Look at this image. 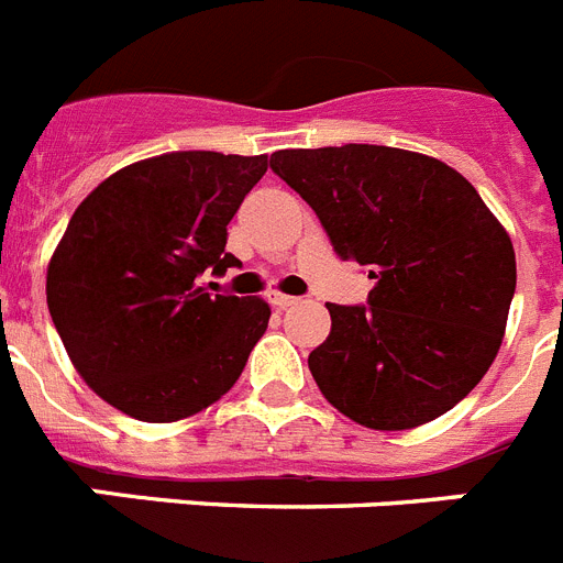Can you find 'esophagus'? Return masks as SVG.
Here are the masks:
<instances>
[{
  "mask_svg": "<svg viewBox=\"0 0 563 563\" xmlns=\"http://www.w3.org/2000/svg\"><path fill=\"white\" fill-rule=\"evenodd\" d=\"M271 305L276 307V310H287V307L298 305L296 296H285V292H271Z\"/></svg>",
  "mask_w": 563,
  "mask_h": 563,
  "instance_id": "1",
  "label": "esophagus"
}]
</instances>
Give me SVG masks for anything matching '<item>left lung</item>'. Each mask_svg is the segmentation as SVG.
Masks as SVG:
<instances>
[{"instance_id": "8db88e82", "label": "left lung", "mask_w": 563, "mask_h": 563, "mask_svg": "<svg viewBox=\"0 0 563 563\" xmlns=\"http://www.w3.org/2000/svg\"><path fill=\"white\" fill-rule=\"evenodd\" d=\"M271 168L332 247L369 271V305H327L307 363L341 415L375 431L451 411L490 369L516 292L514 242L476 188L429 154L369 143L282 148Z\"/></svg>"}]
</instances>
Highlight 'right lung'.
Returning a JSON list of instances; mask_svg holds the SVG:
<instances>
[{
  "label": "right lung",
  "instance_id": "right-lung-1",
  "mask_svg": "<svg viewBox=\"0 0 563 563\" xmlns=\"http://www.w3.org/2000/svg\"><path fill=\"white\" fill-rule=\"evenodd\" d=\"M267 154L172 152L114 172L76 208L47 267V307L101 400L143 422L220 400L265 335V298L206 292L236 267L228 222Z\"/></svg>",
  "mask_w": 563,
  "mask_h": 563
}]
</instances>
